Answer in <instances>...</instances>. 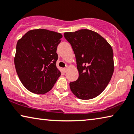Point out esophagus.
<instances>
[{"mask_svg":"<svg viewBox=\"0 0 134 134\" xmlns=\"http://www.w3.org/2000/svg\"><path fill=\"white\" fill-rule=\"evenodd\" d=\"M63 69H64V71L66 72V70H67V67H65Z\"/></svg>","mask_w":134,"mask_h":134,"instance_id":"esophagus-1","label":"esophagus"}]
</instances>
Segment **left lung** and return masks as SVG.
Listing matches in <instances>:
<instances>
[{"instance_id":"8db88e82","label":"left lung","mask_w":134,"mask_h":134,"mask_svg":"<svg viewBox=\"0 0 134 134\" xmlns=\"http://www.w3.org/2000/svg\"><path fill=\"white\" fill-rule=\"evenodd\" d=\"M75 55L79 77L69 83L77 97L90 100L100 95L108 86L114 72V54L110 44L97 32L80 30L65 32Z\"/></svg>"}]
</instances>
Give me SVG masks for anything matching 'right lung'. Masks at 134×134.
Returning a JSON list of instances; mask_svg holds the SVG:
<instances>
[{
  "label": "right lung",
  "instance_id": "add662e5",
  "mask_svg": "<svg viewBox=\"0 0 134 134\" xmlns=\"http://www.w3.org/2000/svg\"><path fill=\"white\" fill-rule=\"evenodd\" d=\"M62 35L44 29L29 31L17 42L15 69L23 85L31 92L51 90L61 72L56 66V53Z\"/></svg>",
  "mask_w": 134,
  "mask_h": 134
}]
</instances>
